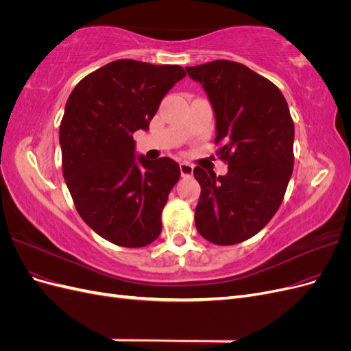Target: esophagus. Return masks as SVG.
Masks as SVG:
<instances>
[{
    "label": "esophagus",
    "mask_w": 351,
    "mask_h": 351,
    "mask_svg": "<svg viewBox=\"0 0 351 351\" xmlns=\"http://www.w3.org/2000/svg\"><path fill=\"white\" fill-rule=\"evenodd\" d=\"M180 173L183 177H190L193 174V165L189 162H180Z\"/></svg>",
    "instance_id": "34e87169"
}]
</instances>
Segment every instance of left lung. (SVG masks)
I'll return each mask as SVG.
<instances>
[{
    "instance_id": "obj_1",
    "label": "left lung",
    "mask_w": 351,
    "mask_h": 351,
    "mask_svg": "<svg viewBox=\"0 0 351 351\" xmlns=\"http://www.w3.org/2000/svg\"><path fill=\"white\" fill-rule=\"evenodd\" d=\"M215 114V142L228 164L217 177L196 167L200 196L196 228L230 246L253 237L278 210L293 173L294 123L281 90L240 62L217 60L186 67Z\"/></svg>"
}]
</instances>
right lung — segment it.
Wrapping results in <instances>:
<instances>
[{
    "instance_id": "right-lung-1",
    "label": "right lung",
    "mask_w": 351,
    "mask_h": 351,
    "mask_svg": "<svg viewBox=\"0 0 351 351\" xmlns=\"http://www.w3.org/2000/svg\"><path fill=\"white\" fill-rule=\"evenodd\" d=\"M186 77L180 66L117 60L82 79L60 125L62 174L86 224L117 246L143 247L180 178L171 158L136 155L133 133L149 130L159 104Z\"/></svg>"
}]
</instances>
